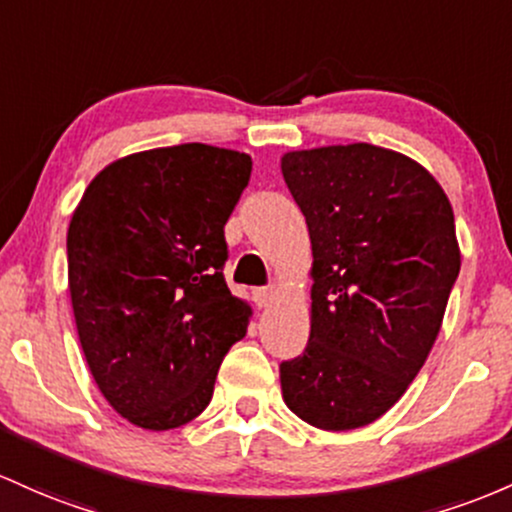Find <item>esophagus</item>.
Listing matches in <instances>:
<instances>
[{
	"mask_svg": "<svg viewBox=\"0 0 512 512\" xmlns=\"http://www.w3.org/2000/svg\"><path fill=\"white\" fill-rule=\"evenodd\" d=\"M273 297H275V290L273 287H258V290H254V302H256V307H268V304L273 302Z\"/></svg>",
	"mask_w": 512,
	"mask_h": 512,
	"instance_id": "esophagus-1",
	"label": "esophagus"
}]
</instances>
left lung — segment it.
<instances>
[{"instance_id": "8db88e82", "label": "left lung", "mask_w": 512, "mask_h": 512, "mask_svg": "<svg viewBox=\"0 0 512 512\" xmlns=\"http://www.w3.org/2000/svg\"><path fill=\"white\" fill-rule=\"evenodd\" d=\"M280 169L314 256L309 343L280 365L283 399L314 428H363L440 333L462 263L452 205L426 166L367 142L287 152Z\"/></svg>"}]
</instances>
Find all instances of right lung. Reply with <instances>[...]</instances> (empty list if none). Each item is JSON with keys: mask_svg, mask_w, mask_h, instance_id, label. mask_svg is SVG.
<instances>
[{"mask_svg": "<svg viewBox=\"0 0 512 512\" xmlns=\"http://www.w3.org/2000/svg\"><path fill=\"white\" fill-rule=\"evenodd\" d=\"M251 157L200 142L116 159L67 229V280L96 387L132 426H186L210 404L251 307L229 292L225 225Z\"/></svg>", "mask_w": 512, "mask_h": 512, "instance_id": "add662e5", "label": "right lung"}]
</instances>
